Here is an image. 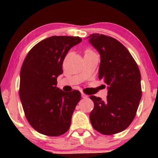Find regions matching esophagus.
Masks as SVG:
<instances>
[{
    "instance_id": "esophagus-1",
    "label": "esophagus",
    "mask_w": 158,
    "mask_h": 158,
    "mask_svg": "<svg viewBox=\"0 0 158 158\" xmlns=\"http://www.w3.org/2000/svg\"><path fill=\"white\" fill-rule=\"evenodd\" d=\"M81 96H82V98H88V95L85 94H84V93H82Z\"/></svg>"
}]
</instances>
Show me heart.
Instances as JSON below:
<instances>
[{"instance_id":"obj_1","label":"heart","mask_w":158,"mask_h":158,"mask_svg":"<svg viewBox=\"0 0 158 158\" xmlns=\"http://www.w3.org/2000/svg\"><path fill=\"white\" fill-rule=\"evenodd\" d=\"M92 53H94V52H93L91 49H87L85 51V55H88V54H92Z\"/></svg>"}]
</instances>
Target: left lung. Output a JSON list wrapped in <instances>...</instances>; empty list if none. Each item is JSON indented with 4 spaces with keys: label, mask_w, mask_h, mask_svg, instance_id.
<instances>
[{
    "label": "left lung",
    "mask_w": 158,
    "mask_h": 158,
    "mask_svg": "<svg viewBox=\"0 0 158 158\" xmlns=\"http://www.w3.org/2000/svg\"><path fill=\"white\" fill-rule=\"evenodd\" d=\"M89 37L101 55L98 78L109 89L104 101L90 96L94 103L90 120L99 133L114 135L125 130L137 114L142 98L140 71L128 49L116 39L100 34Z\"/></svg>",
    "instance_id": "8db88e82"
}]
</instances>
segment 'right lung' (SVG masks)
<instances>
[{
	"label": "right lung",
	"instance_id": "obj_1",
	"mask_svg": "<svg viewBox=\"0 0 158 158\" xmlns=\"http://www.w3.org/2000/svg\"><path fill=\"white\" fill-rule=\"evenodd\" d=\"M81 42L79 36H51L34 45L23 60L19 96L26 118L39 133L57 137L70 128L81 94L57 88V77L63 73L67 53Z\"/></svg>",
	"mask_w": 158,
	"mask_h": 158
}]
</instances>
